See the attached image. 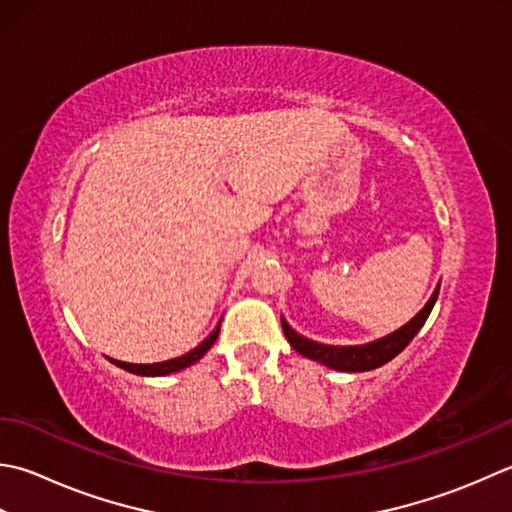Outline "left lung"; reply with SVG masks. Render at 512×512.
<instances>
[{
  "label": "left lung",
  "mask_w": 512,
  "mask_h": 512,
  "mask_svg": "<svg viewBox=\"0 0 512 512\" xmlns=\"http://www.w3.org/2000/svg\"><path fill=\"white\" fill-rule=\"evenodd\" d=\"M437 295H439V286L435 288V293L430 295L426 306L419 310L408 324L395 330V333L362 346H330V344L313 342V339L295 333L284 317H282V328L290 346H293L299 355L313 359V362H319L328 368L342 370V373H364V370L384 366L386 362H390V359L402 353V350L410 344V339L419 333V328L426 324L430 310H433L437 302Z\"/></svg>",
  "instance_id": "obj_1"
}]
</instances>
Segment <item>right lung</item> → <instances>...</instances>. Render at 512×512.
<instances>
[{
	"label": "right lung",
	"instance_id": "right-lung-1",
	"mask_svg": "<svg viewBox=\"0 0 512 512\" xmlns=\"http://www.w3.org/2000/svg\"><path fill=\"white\" fill-rule=\"evenodd\" d=\"M219 326H222V322L217 324V328L204 339L202 344L190 350V353H186V355H182V357H175V359H168V362H157V364H126V362H117V359H110V362H113V364L119 366V368L128 370V373L142 375V377H162V375L177 373V370L193 366L195 362H199V359H202V357L208 353L210 346L215 344V339H217V335H219Z\"/></svg>",
	"mask_w": 512,
	"mask_h": 512
}]
</instances>
